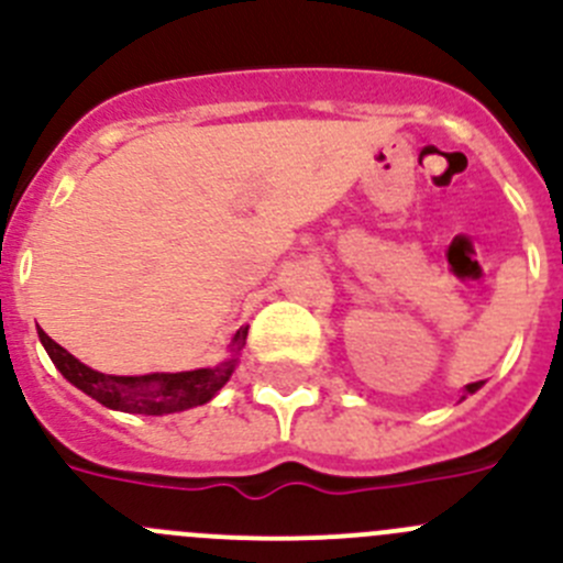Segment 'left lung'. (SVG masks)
Returning <instances> with one entry per match:
<instances>
[{"label": "left lung", "instance_id": "left-lung-1", "mask_svg": "<svg viewBox=\"0 0 563 563\" xmlns=\"http://www.w3.org/2000/svg\"><path fill=\"white\" fill-rule=\"evenodd\" d=\"M481 384H484V382H475V384H467V393H475V389H481Z\"/></svg>", "mask_w": 563, "mask_h": 563}]
</instances>
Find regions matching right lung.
I'll list each match as a JSON object with an SVG mask.
<instances>
[{
	"mask_svg": "<svg viewBox=\"0 0 563 563\" xmlns=\"http://www.w3.org/2000/svg\"><path fill=\"white\" fill-rule=\"evenodd\" d=\"M249 329H240L234 334V353L245 345ZM37 336L44 342L46 353L55 362L57 371L68 378L77 389L99 400L101 406L115 411H130V415H174V411L192 409L216 398L218 389L229 382L234 373V362L229 358L218 367H201V371L187 373H154V376H104L99 371H90L79 358L63 345H57L44 329H37Z\"/></svg>",
	"mask_w": 563,
	"mask_h": 563,
	"instance_id": "right-lung-1",
	"label": "right lung"
}]
</instances>
